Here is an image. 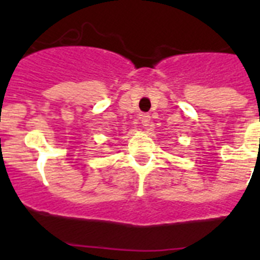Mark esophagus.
Segmentation results:
<instances>
[{
	"mask_svg": "<svg viewBox=\"0 0 260 260\" xmlns=\"http://www.w3.org/2000/svg\"><path fill=\"white\" fill-rule=\"evenodd\" d=\"M150 123H151V116H150V114H143V116H142V125L150 126Z\"/></svg>",
	"mask_w": 260,
	"mask_h": 260,
	"instance_id": "obj_1",
	"label": "esophagus"
}]
</instances>
